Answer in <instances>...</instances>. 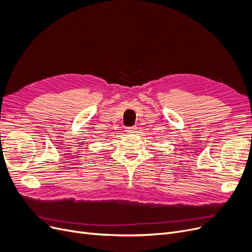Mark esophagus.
<instances>
[{"label": "esophagus", "instance_id": "obj_1", "mask_svg": "<svg viewBox=\"0 0 252 252\" xmlns=\"http://www.w3.org/2000/svg\"><path fill=\"white\" fill-rule=\"evenodd\" d=\"M136 130H137V128L135 126H133V127H127L126 128V132L127 133H135Z\"/></svg>", "mask_w": 252, "mask_h": 252}]
</instances>
